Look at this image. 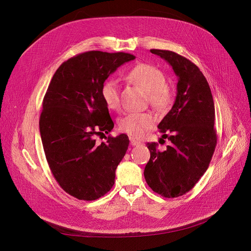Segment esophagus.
Masks as SVG:
<instances>
[{"label":"esophagus","instance_id":"esophagus-1","mask_svg":"<svg viewBox=\"0 0 251 251\" xmlns=\"http://www.w3.org/2000/svg\"><path fill=\"white\" fill-rule=\"evenodd\" d=\"M129 139H130V144H131L132 146H136V145H139V144H140V141L136 140L135 138H133V137H130Z\"/></svg>","mask_w":251,"mask_h":251}]
</instances>
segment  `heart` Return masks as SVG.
<instances>
[{"label":"heart","mask_w":251,"mask_h":251,"mask_svg":"<svg viewBox=\"0 0 251 251\" xmlns=\"http://www.w3.org/2000/svg\"><path fill=\"white\" fill-rule=\"evenodd\" d=\"M127 77L147 93L150 104L159 110L168 109L173 102V94L165 86V76L160 70L147 63L134 66ZM120 86L117 79H107L102 86L101 97L109 110H117L120 106ZM156 119L151 113H130L119 120V128L128 135L140 138L152 129Z\"/></svg>","instance_id":"1"}]
</instances>
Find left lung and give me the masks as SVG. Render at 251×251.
Instances as JSON below:
<instances>
[{
  "instance_id": "obj_1",
  "label": "left lung",
  "mask_w": 251,
  "mask_h": 251,
  "mask_svg": "<svg viewBox=\"0 0 251 251\" xmlns=\"http://www.w3.org/2000/svg\"><path fill=\"white\" fill-rule=\"evenodd\" d=\"M177 76L176 97L171 111L157 128L172 144L159 151L157 143H147L150 159L144 177L153 192L176 198L192 190L206 173L217 144L215 107L209 83L198 66L170 50L150 49Z\"/></svg>"
}]
</instances>
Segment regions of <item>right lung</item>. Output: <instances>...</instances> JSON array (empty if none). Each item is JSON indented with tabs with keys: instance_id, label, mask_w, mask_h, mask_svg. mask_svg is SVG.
<instances>
[{
	"instance_id": "obj_1",
	"label": "right lung",
	"mask_w": 251,
	"mask_h": 251,
	"mask_svg": "<svg viewBox=\"0 0 251 251\" xmlns=\"http://www.w3.org/2000/svg\"><path fill=\"white\" fill-rule=\"evenodd\" d=\"M133 59L125 52L80 53L59 66L44 96L39 129L45 156L59 186L78 200L94 201L114 186L129 139L120 134L96 142V136L114 127L101 89L110 75Z\"/></svg>"
}]
</instances>
